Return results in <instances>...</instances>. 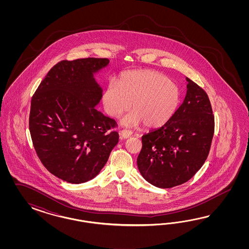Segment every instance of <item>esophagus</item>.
<instances>
[{
    "instance_id": "1",
    "label": "esophagus",
    "mask_w": 249,
    "mask_h": 249,
    "mask_svg": "<svg viewBox=\"0 0 249 249\" xmlns=\"http://www.w3.org/2000/svg\"><path fill=\"white\" fill-rule=\"evenodd\" d=\"M120 135H121L122 139H128V137H130V136L132 135V132H131L130 130L123 129V130H121Z\"/></svg>"
}]
</instances>
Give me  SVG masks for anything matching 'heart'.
Returning <instances> with one entry per match:
<instances>
[{"label":"heart","mask_w":249,"mask_h":249,"mask_svg":"<svg viewBox=\"0 0 249 249\" xmlns=\"http://www.w3.org/2000/svg\"><path fill=\"white\" fill-rule=\"evenodd\" d=\"M106 113L117 119L131 108L121 124L135 127L160 128L171 121L180 103V89L165 75L154 70L123 72L119 85L108 82L101 97Z\"/></svg>","instance_id":"obj_1"}]
</instances>
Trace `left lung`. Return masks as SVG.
<instances>
[{
    "instance_id": "left-lung-1",
    "label": "left lung",
    "mask_w": 249,
    "mask_h": 249,
    "mask_svg": "<svg viewBox=\"0 0 249 249\" xmlns=\"http://www.w3.org/2000/svg\"><path fill=\"white\" fill-rule=\"evenodd\" d=\"M184 100L171 121L142 137L137 164L144 179L159 188L189 181L208 156L214 130L210 100L186 77Z\"/></svg>"
}]
</instances>
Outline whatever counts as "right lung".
Listing matches in <instances>:
<instances>
[{
	"label": "right lung",
	"mask_w": 249,
	"mask_h": 249,
	"mask_svg": "<svg viewBox=\"0 0 249 249\" xmlns=\"http://www.w3.org/2000/svg\"><path fill=\"white\" fill-rule=\"evenodd\" d=\"M107 58L61 61L39 85L31 101L29 129L45 168L63 181H90L119 142L112 119L96 109L103 89L95 75Z\"/></svg>",
	"instance_id": "obj_1"
}]
</instances>
